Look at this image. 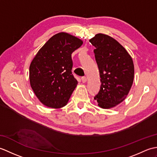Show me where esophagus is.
<instances>
[{
	"mask_svg": "<svg viewBox=\"0 0 157 157\" xmlns=\"http://www.w3.org/2000/svg\"><path fill=\"white\" fill-rule=\"evenodd\" d=\"M81 79H82V81L83 83H85V82H86V81H87V78H86V77H85V76L82 77Z\"/></svg>",
	"mask_w": 157,
	"mask_h": 157,
	"instance_id": "34e87169",
	"label": "esophagus"
}]
</instances>
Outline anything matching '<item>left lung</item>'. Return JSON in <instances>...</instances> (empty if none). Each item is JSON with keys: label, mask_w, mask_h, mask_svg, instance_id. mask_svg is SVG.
I'll return each instance as SVG.
<instances>
[{"label": "left lung", "mask_w": 157, "mask_h": 157, "mask_svg": "<svg viewBox=\"0 0 157 157\" xmlns=\"http://www.w3.org/2000/svg\"><path fill=\"white\" fill-rule=\"evenodd\" d=\"M94 46L101 88L94 99L102 109H110L124 100L134 81V66L126 50L114 38L103 34L90 40Z\"/></svg>", "instance_id": "left-lung-1"}]
</instances>
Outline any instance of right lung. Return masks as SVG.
I'll use <instances>...</instances> for the list:
<instances>
[{
	"mask_svg": "<svg viewBox=\"0 0 157 157\" xmlns=\"http://www.w3.org/2000/svg\"><path fill=\"white\" fill-rule=\"evenodd\" d=\"M82 44L75 36L59 33L45 43L32 60L29 82L44 105L59 109L67 105L78 84L71 72V54Z\"/></svg>",
	"mask_w": 157,
	"mask_h": 157,
	"instance_id": "obj_1",
	"label": "right lung"
}]
</instances>
